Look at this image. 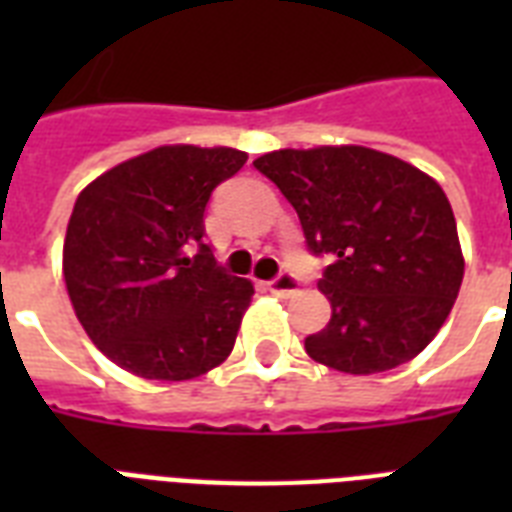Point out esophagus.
Instances as JSON below:
<instances>
[{"label":"esophagus","instance_id":"obj_1","mask_svg":"<svg viewBox=\"0 0 512 512\" xmlns=\"http://www.w3.org/2000/svg\"><path fill=\"white\" fill-rule=\"evenodd\" d=\"M268 289H271V292L276 297L295 295V292H297V279L289 271H284V273H279V276H276V279H273V281H268Z\"/></svg>","mask_w":512,"mask_h":512}]
</instances>
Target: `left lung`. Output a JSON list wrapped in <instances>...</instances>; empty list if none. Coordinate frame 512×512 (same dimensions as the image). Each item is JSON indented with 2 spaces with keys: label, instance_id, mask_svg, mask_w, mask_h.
<instances>
[{
  "label": "left lung",
  "instance_id": "obj_1",
  "mask_svg": "<svg viewBox=\"0 0 512 512\" xmlns=\"http://www.w3.org/2000/svg\"><path fill=\"white\" fill-rule=\"evenodd\" d=\"M255 167L295 207L308 249L332 260L319 281L332 319L305 337L308 356L337 372L374 374L428 348L465 273L441 185L364 146L281 148Z\"/></svg>",
  "mask_w": 512,
  "mask_h": 512
}]
</instances>
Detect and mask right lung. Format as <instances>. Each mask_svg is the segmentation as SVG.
I'll list each match as a JSON object with an SVG mask.
<instances>
[{
	"label": "right lung",
	"instance_id": "right-lung-1",
	"mask_svg": "<svg viewBox=\"0 0 512 512\" xmlns=\"http://www.w3.org/2000/svg\"><path fill=\"white\" fill-rule=\"evenodd\" d=\"M244 162L236 148L162 146L79 193L63 279L79 324L116 366L180 382L228 358L255 287L215 263L204 209Z\"/></svg>",
	"mask_w": 512,
	"mask_h": 512
}]
</instances>
